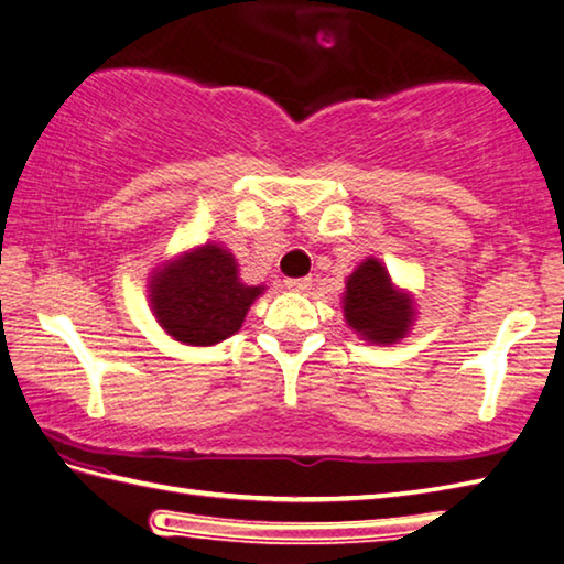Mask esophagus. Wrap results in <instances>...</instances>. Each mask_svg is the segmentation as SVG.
Listing matches in <instances>:
<instances>
[{
    "label": "esophagus",
    "instance_id": "1",
    "mask_svg": "<svg viewBox=\"0 0 564 564\" xmlns=\"http://www.w3.org/2000/svg\"><path fill=\"white\" fill-rule=\"evenodd\" d=\"M311 283H314L311 279H289L285 281V289L296 291V293H306L311 289Z\"/></svg>",
    "mask_w": 564,
    "mask_h": 564
}]
</instances>
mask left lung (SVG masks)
<instances>
[{
    "label": "left lung",
    "mask_w": 564,
    "mask_h": 564,
    "mask_svg": "<svg viewBox=\"0 0 564 564\" xmlns=\"http://www.w3.org/2000/svg\"><path fill=\"white\" fill-rule=\"evenodd\" d=\"M416 308L411 293L391 281L379 258L366 261L348 275L344 291V318L364 341L397 344L409 334Z\"/></svg>",
    "instance_id": "obj_1"
}]
</instances>
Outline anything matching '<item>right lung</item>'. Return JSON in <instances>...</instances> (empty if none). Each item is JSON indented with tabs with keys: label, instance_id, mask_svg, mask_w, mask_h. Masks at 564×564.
<instances>
[{
	"label": "right lung",
	"instance_id": "obj_1",
	"mask_svg": "<svg viewBox=\"0 0 564 564\" xmlns=\"http://www.w3.org/2000/svg\"><path fill=\"white\" fill-rule=\"evenodd\" d=\"M148 289L158 324L187 346L226 341L265 291L240 281L234 253L218 243L198 246L158 265Z\"/></svg>",
	"mask_w": 564,
	"mask_h": 564
}]
</instances>
